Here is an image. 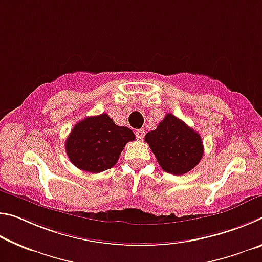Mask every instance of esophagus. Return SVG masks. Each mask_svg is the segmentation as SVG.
Masks as SVG:
<instances>
[{
    "instance_id": "esophagus-1",
    "label": "esophagus",
    "mask_w": 262,
    "mask_h": 262,
    "mask_svg": "<svg viewBox=\"0 0 262 262\" xmlns=\"http://www.w3.org/2000/svg\"><path fill=\"white\" fill-rule=\"evenodd\" d=\"M135 135L137 137V140H143L144 137V130L143 129H137L135 132Z\"/></svg>"
}]
</instances>
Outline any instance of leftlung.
Instances as JSON below:
<instances>
[{"mask_svg": "<svg viewBox=\"0 0 262 262\" xmlns=\"http://www.w3.org/2000/svg\"><path fill=\"white\" fill-rule=\"evenodd\" d=\"M144 141L163 170L174 176L187 173L203 156L200 134L171 113L165 115L156 129L147 133Z\"/></svg>", "mask_w": 262, "mask_h": 262, "instance_id": "left-lung-1", "label": "left lung"}]
</instances>
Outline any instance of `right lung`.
Here are the masks:
<instances>
[{
    "instance_id": "1",
    "label": "right lung",
    "mask_w": 262,
    "mask_h": 262,
    "mask_svg": "<svg viewBox=\"0 0 262 262\" xmlns=\"http://www.w3.org/2000/svg\"><path fill=\"white\" fill-rule=\"evenodd\" d=\"M129 128L117 126L107 114L88 117L66 140L68 158L79 170L99 173L115 165L126 143L134 141Z\"/></svg>"
}]
</instances>
